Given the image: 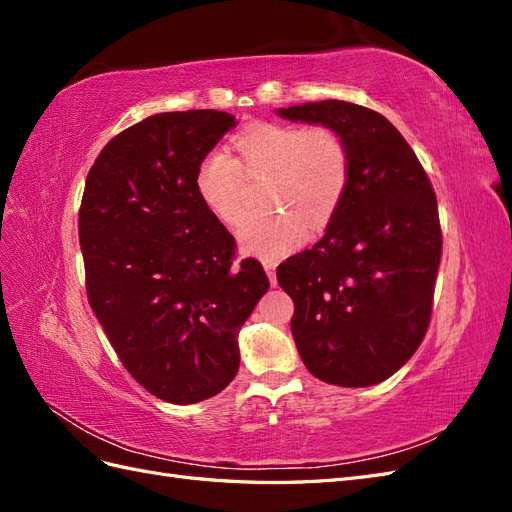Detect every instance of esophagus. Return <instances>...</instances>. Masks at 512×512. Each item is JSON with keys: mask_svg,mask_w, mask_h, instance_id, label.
I'll list each match as a JSON object with an SVG mask.
<instances>
[{"mask_svg": "<svg viewBox=\"0 0 512 512\" xmlns=\"http://www.w3.org/2000/svg\"><path fill=\"white\" fill-rule=\"evenodd\" d=\"M262 267H265L271 284L275 286V267H277V262H275V260H265V262H262Z\"/></svg>", "mask_w": 512, "mask_h": 512, "instance_id": "obj_1", "label": "esophagus"}]
</instances>
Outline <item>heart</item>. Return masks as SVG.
I'll return each instance as SVG.
<instances>
[{
  "instance_id": "heart-1",
  "label": "heart",
  "mask_w": 512,
  "mask_h": 512,
  "mask_svg": "<svg viewBox=\"0 0 512 512\" xmlns=\"http://www.w3.org/2000/svg\"><path fill=\"white\" fill-rule=\"evenodd\" d=\"M239 162L224 149L207 151L196 166L194 188L203 205L226 226H235L245 209L247 175H269L265 196L286 209H267L245 218L239 239L262 258L284 256L314 230L327 226L342 207L350 181V153L342 134L327 126L260 121L235 141Z\"/></svg>"
}]
</instances>
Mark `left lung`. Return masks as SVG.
<instances>
[{"label":"left lung","mask_w":512,"mask_h":512,"mask_svg":"<svg viewBox=\"0 0 512 512\" xmlns=\"http://www.w3.org/2000/svg\"><path fill=\"white\" fill-rule=\"evenodd\" d=\"M342 134L350 181L324 237L277 267L294 301L292 337L322 382L371 386L421 346L442 256L438 200L393 123L371 108L322 100L280 108Z\"/></svg>","instance_id":"8db88e82"}]
</instances>
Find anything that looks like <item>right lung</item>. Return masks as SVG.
<instances>
[{
    "label": "right lung",
    "instance_id": "1",
    "mask_svg": "<svg viewBox=\"0 0 512 512\" xmlns=\"http://www.w3.org/2000/svg\"><path fill=\"white\" fill-rule=\"evenodd\" d=\"M235 128L222 111L158 113L117 134L89 168L79 211L87 299L130 376L196 404L237 376L243 322L269 290L256 258L203 205L196 166Z\"/></svg>",
    "mask_w": 512,
    "mask_h": 512
}]
</instances>
